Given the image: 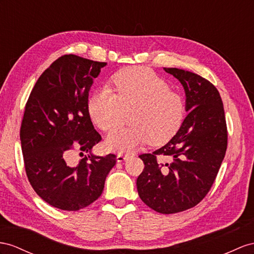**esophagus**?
Returning a JSON list of instances; mask_svg holds the SVG:
<instances>
[{
	"label": "esophagus",
	"instance_id": "esophagus-1",
	"mask_svg": "<svg viewBox=\"0 0 254 254\" xmlns=\"http://www.w3.org/2000/svg\"><path fill=\"white\" fill-rule=\"evenodd\" d=\"M131 155L129 154H118L117 155V162H119V163H121V162H125L127 161Z\"/></svg>",
	"mask_w": 254,
	"mask_h": 254
}]
</instances>
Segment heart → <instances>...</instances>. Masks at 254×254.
Here are the masks:
<instances>
[{"mask_svg": "<svg viewBox=\"0 0 254 254\" xmlns=\"http://www.w3.org/2000/svg\"><path fill=\"white\" fill-rule=\"evenodd\" d=\"M91 93L90 118L103 131H110L128 119L133 123L114 130L106 138L113 151H128L147 144L162 145L178 132L185 119V101L170 83L148 67H128L117 73L108 84Z\"/></svg>", "mask_w": 254, "mask_h": 254, "instance_id": "1", "label": "heart"}]
</instances>
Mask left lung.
Listing matches in <instances>:
<instances>
[{
    "mask_svg": "<svg viewBox=\"0 0 254 254\" xmlns=\"http://www.w3.org/2000/svg\"><path fill=\"white\" fill-rule=\"evenodd\" d=\"M183 84L188 113L178 132L152 153L136 186L151 209L170 214L196 206L209 192L224 159L227 131L223 103L211 82L189 70L164 67ZM158 155L167 162L158 161Z\"/></svg>",
    "mask_w": 254,
    "mask_h": 254,
    "instance_id": "8db88e82",
    "label": "left lung"
}]
</instances>
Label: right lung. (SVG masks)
I'll use <instances>...</instances> for the list:
<instances>
[{
	"label": "right lung",
	"instance_id": "add662e5",
	"mask_svg": "<svg viewBox=\"0 0 254 254\" xmlns=\"http://www.w3.org/2000/svg\"><path fill=\"white\" fill-rule=\"evenodd\" d=\"M106 64L59 58L38 78L25 105L20 140L28 179L38 196L62 210H79L99 198L116 164L115 154L92 153L102 137L87 108L89 91ZM71 150L83 157L76 166L68 162Z\"/></svg>",
	"mask_w": 254,
	"mask_h": 254
}]
</instances>
